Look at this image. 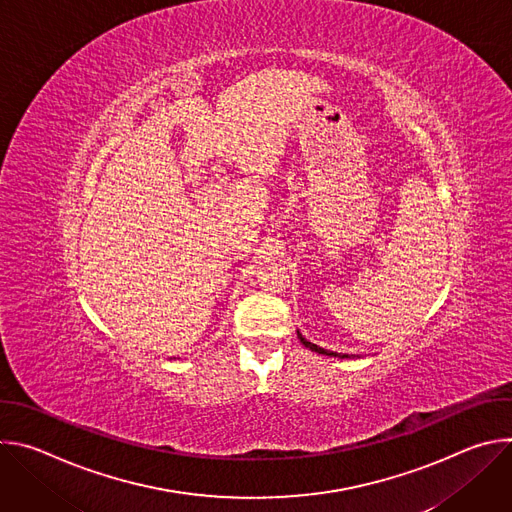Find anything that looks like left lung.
<instances>
[{"mask_svg":"<svg viewBox=\"0 0 512 512\" xmlns=\"http://www.w3.org/2000/svg\"><path fill=\"white\" fill-rule=\"evenodd\" d=\"M298 338H300V342H302L306 348H310L312 352H318V354H326V356H338V358H352V354H338V352L326 350V348H322V346H318V344H314V342L306 340V338L302 336V332H300V330H298Z\"/></svg>","mask_w":512,"mask_h":512,"instance_id":"1","label":"left lung"}]
</instances>
